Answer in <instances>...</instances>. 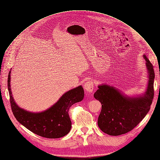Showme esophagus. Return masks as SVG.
Returning <instances> with one entry per match:
<instances>
[{"label": "esophagus", "mask_w": 160, "mask_h": 160, "mask_svg": "<svg viewBox=\"0 0 160 160\" xmlns=\"http://www.w3.org/2000/svg\"><path fill=\"white\" fill-rule=\"evenodd\" d=\"M84 88L86 91L88 93H92L94 89V85L92 81L88 80L84 84Z\"/></svg>", "instance_id": "1"}]
</instances>
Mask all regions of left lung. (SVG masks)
<instances>
[{"instance_id": "obj_1", "label": "left lung", "mask_w": 160, "mask_h": 160, "mask_svg": "<svg viewBox=\"0 0 160 160\" xmlns=\"http://www.w3.org/2000/svg\"><path fill=\"white\" fill-rule=\"evenodd\" d=\"M148 71V85L142 96L129 97L107 85L99 86L94 97L102 105L98 126L108 135L117 136L127 133L139 123L150 108L154 99L155 73L153 65L144 55Z\"/></svg>"}]
</instances>
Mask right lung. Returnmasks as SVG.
<instances>
[{
  "mask_svg": "<svg viewBox=\"0 0 160 160\" xmlns=\"http://www.w3.org/2000/svg\"><path fill=\"white\" fill-rule=\"evenodd\" d=\"M10 72L8 78V89L12 112L16 120L32 133L48 138L63 137L71 131L72 123L68 115L70 107L84 99V92L80 86L63 95L59 101L42 112L32 113L19 107L12 95Z\"/></svg>",
  "mask_w": 160,
  "mask_h": 160,
  "instance_id": "1",
  "label": "right lung"
}]
</instances>
